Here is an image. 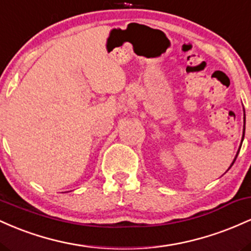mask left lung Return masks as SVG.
<instances>
[{
	"label": "left lung",
	"mask_w": 251,
	"mask_h": 251,
	"mask_svg": "<svg viewBox=\"0 0 251 251\" xmlns=\"http://www.w3.org/2000/svg\"><path fill=\"white\" fill-rule=\"evenodd\" d=\"M244 117H246V114H244ZM244 124H246V120H244ZM244 131H246V128H244V129H243V138H244ZM243 138H242V142H243ZM240 149H241V146H240ZM238 152H240V150H238V151H237V154H236V157H235L234 162H232V163H231V165H230V168H231V166H232V165H234V163H235L236 158H237V155H238ZM230 168H229V169H230ZM229 169H227V170H229Z\"/></svg>",
	"instance_id": "8db88e82"
}]
</instances>
